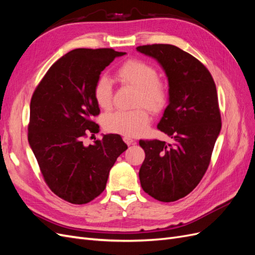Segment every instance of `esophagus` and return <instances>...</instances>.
Returning a JSON list of instances; mask_svg holds the SVG:
<instances>
[{
    "label": "esophagus",
    "instance_id": "obj_1",
    "mask_svg": "<svg viewBox=\"0 0 255 255\" xmlns=\"http://www.w3.org/2000/svg\"><path fill=\"white\" fill-rule=\"evenodd\" d=\"M123 140H125V142H126L128 145L135 143V140L133 139V138H130L129 136H125V137H123Z\"/></svg>",
    "mask_w": 255,
    "mask_h": 255
}]
</instances>
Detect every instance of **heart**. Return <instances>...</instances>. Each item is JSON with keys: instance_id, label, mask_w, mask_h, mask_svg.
Returning a JSON list of instances; mask_svg holds the SVG:
<instances>
[{"instance_id": "b5f03b06", "label": "heart", "mask_w": 255, "mask_h": 255, "mask_svg": "<svg viewBox=\"0 0 255 255\" xmlns=\"http://www.w3.org/2000/svg\"><path fill=\"white\" fill-rule=\"evenodd\" d=\"M119 82L137 89L135 105H144L152 112H159L169 99L167 83L158 78L157 69L144 60L132 58L125 61L116 71ZM94 98L100 109L110 110L113 103L111 80L100 75L94 86ZM150 122L149 111L143 107L134 111H118L104 116L103 128L107 132L125 136H139Z\"/></svg>"}]
</instances>
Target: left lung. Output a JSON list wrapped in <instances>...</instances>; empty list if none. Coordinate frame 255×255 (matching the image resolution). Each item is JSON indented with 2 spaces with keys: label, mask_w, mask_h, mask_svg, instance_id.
Returning <instances> with one entry per match:
<instances>
[{
  "label": "left lung",
  "mask_w": 255,
  "mask_h": 255,
  "mask_svg": "<svg viewBox=\"0 0 255 255\" xmlns=\"http://www.w3.org/2000/svg\"><path fill=\"white\" fill-rule=\"evenodd\" d=\"M137 51L155 58L169 82V104L157 128L173 143L139 140L145 157L139 180L146 194L173 202L194 190L202 180L221 129L218 96L208 69L172 44H146Z\"/></svg>",
  "instance_id": "1"
}]
</instances>
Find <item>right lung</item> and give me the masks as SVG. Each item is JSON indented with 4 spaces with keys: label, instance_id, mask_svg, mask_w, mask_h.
<instances>
[{
    "label": "right lung",
    "instance_id": "add662e5",
    "mask_svg": "<svg viewBox=\"0 0 255 255\" xmlns=\"http://www.w3.org/2000/svg\"><path fill=\"white\" fill-rule=\"evenodd\" d=\"M125 52L75 49L54 63L30 99L27 137L45 184L60 199L86 204L106 187L111 168L128 149L118 134L99 133L94 86L104 69Z\"/></svg>",
    "mask_w": 255,
    "mask_h": 255
}]
</instances>
